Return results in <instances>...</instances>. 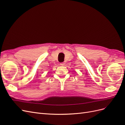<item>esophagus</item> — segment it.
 Here are the masks:
<instances>
[{
    "label": "esophagus",
    "instance_id": "1",
    "mask_svg": "<svg viewBox=\"0 0 125 125\" xmlns=\"http://www.w3.org/2000/svg\"><path fill=\"white\" fill-rule=\"evenodd\" d=\"M65 63H64V62L60 63V65L61 66H65Z\"/></svg>",
    "mask_w": 125,
    "mask_h": 125
}]
</instances>
